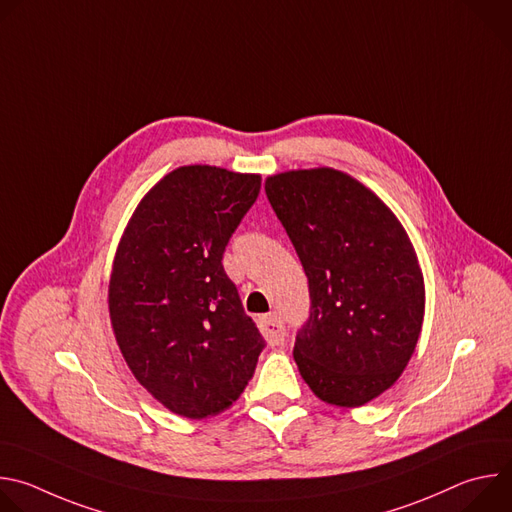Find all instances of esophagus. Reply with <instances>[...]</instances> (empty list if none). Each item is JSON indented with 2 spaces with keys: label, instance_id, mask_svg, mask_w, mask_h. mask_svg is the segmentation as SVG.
<instances>
[{
  "label": "esophagus",
  "instance_id": "esophagus-1",
  "mask_svg": "<svg viewBox=\"0 0 512 512\" xmlns=\"http://www.w3.org/2000/svg\"><path fill=\"white\" fill-rule=\"evenodd\" d=\"M259 330H261L263 338L267 340V344H271V346L283 344V340H285V326H283L281 318L275 314L263 316L259 320Z\"/></svg>",
  "mask_w": 512,
  "mask_h": 512
}]
</instances>
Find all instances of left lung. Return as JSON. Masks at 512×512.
<instances>
[{
    "instance_id": "8db88e82",
    "label": "left lung",
    "mask_w": 512,
    "mask_h": 512,
    "mask_svg": "<svg viewBox=\"0 0 512 512\" xmlns=\"http://www.w3.org/2000/svg\"><path fill=\"white\" fill-rule=\"evenodd\" d=\"M267 198L310 283V318L294 360L324 403L360 407L391 389L425 314L413 243L395 212L334 168L267 176Z\"/></svg>"
}]
</instances>
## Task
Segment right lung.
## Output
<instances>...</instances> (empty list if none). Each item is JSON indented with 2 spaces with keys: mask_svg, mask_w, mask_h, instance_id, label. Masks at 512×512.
Segmentation results:
<instances>
[{
  "mask_svg": "<svg viewBox=\"0 0 512 512\" xmlns=\"http://www.w3.org/2000/svg\"><path fill=\"white\" fill-rule=\"evenodd\" d=\"M259 174L180 166L133 210L109 277V318L137 383L168 411L206 419L245 391L265 346L223 269Z\"/></svg>",
  "mask_w": 512,
  "mask_h": 512,
  "instance_id": "obj_1",
  "label": "right lung"
}]
</instances>
